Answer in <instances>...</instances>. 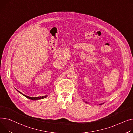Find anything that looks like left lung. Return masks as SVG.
<instances>
[{
  "mask_svg": "<svg viewBox=\"0 0 133 133\" xmlns=\"http://www.w3.org/2000/svg\"><path fill=\"white\" fill-rule=\"evenodd\" d=\"M85 103H88V102H85ZM104 104V103H102V104H100L99 105H102V104Z\"/></svg>",
  "mask_w": 133,
  "mask_h": 133,
  "instance_id": "8db88e82",
  "label": "left lung"
}]
</instances>
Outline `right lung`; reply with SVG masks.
I'll return each instance as SVG.
<instances>
[{
  "label": "right lung",
  "mask_w": 133,
  "mask_h": 133,
  "mask_svg": "<svg viewBox=\"0 0 133 133\" xmlns=\"http://www.w3.org/2000/svg\"><path fill=\"white\" fill-rule=\"evenodd\" d=\"M18 92H19L20 94H21L22 95H23L24 96H25V97H26L27 98H29L30 99H31V100H38V99H43V98H45L46 97L48 96V95H45V96H40V97H30L29 96H26L23 94H22L21 92H20V91H19L18 90H17Z\"/></svg>",
  "instance_id": "add662e5"
}]
</instances>
